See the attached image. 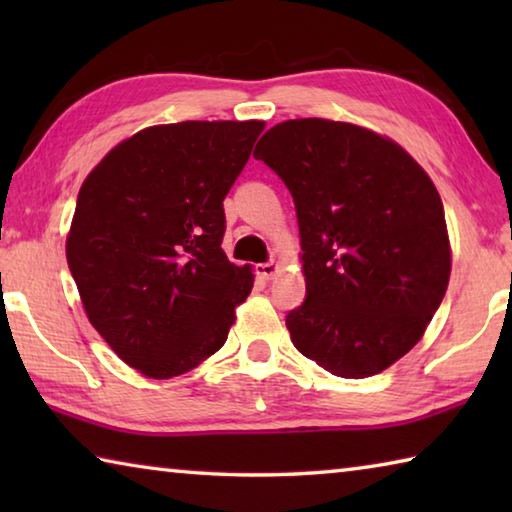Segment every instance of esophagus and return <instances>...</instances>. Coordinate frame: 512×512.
<instances>
[{
    "label": "esophagus",
    "instance_id": "obj_1",
    "mask_svg": "<svg viewBox=\"0 0 512 512\" xmlns=\"http://www.w3.org/2000/svg\"><path fill=\"white\" fill-rule=\"evenodd\" d=\"M277 273V264L275 262H264L257 264V275L264 277V280H271V277Z\"/></svg>",
    "mask_w": 512,
    "mask_h": 512
}]
</instances>
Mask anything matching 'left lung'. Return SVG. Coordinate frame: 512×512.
I'll return each mask as SVG.
<instances>
[{"label":"left lung","instance_id":"left-lung-1","mask_svg":"<svg viewBox=\"0 0 512 512\" xmlns=\"http://www.w3.org/2000/svg\"><path fill=\"white\" fill-rule=\"evenodd\" d=\"M296 205L307 298L291 341L336 377L386 370L422 339L445 298L443 201L402 146L329 119H289L255 146Z\"/></svg>","mask_w":512,"mask_h":512}]
</instances>
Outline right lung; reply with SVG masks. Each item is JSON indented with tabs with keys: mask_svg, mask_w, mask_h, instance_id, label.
I'll return each mask as SVG.
<instances>
[{
	"mask_svg": "<svg viewBox=\"0 0 512 512\" xmlns=\"http://www.w3.org/2000/svg\"><path fill=\"white\" fill-rule=\"evenodd\" d=\"M264 121H180L115 146L76 198L67 264L85 314L121 361L153 379L223 348L250 266L221 250L223 198Z\"/></svg>",
	"mask_w": 512,
	"mask_h": 512,
	"instance_id": "right-lung-1",
	"label": "right lung"
}]
</instances>
